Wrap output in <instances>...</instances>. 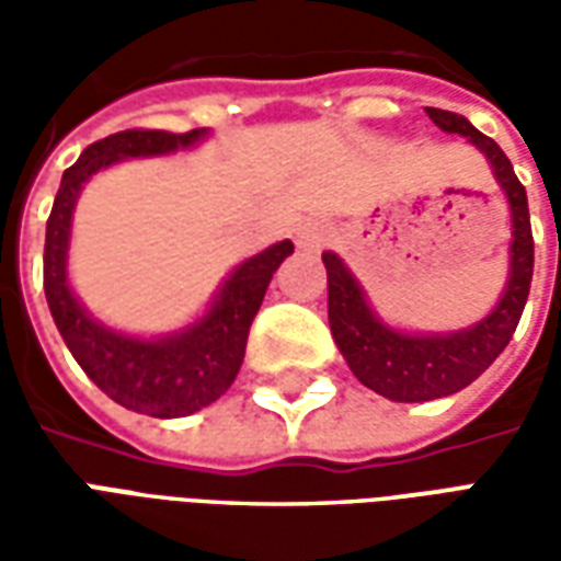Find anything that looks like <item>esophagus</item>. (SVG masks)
Here are the masks:
<instances>
[{
    "instance_id": "obj_1",
    "label": "esophagus",
    "mask_w": 561,
    "mask_h": 561,
    "mask_svg": "<svg viewBox=\"0 0 561 561\" xmlns=\"http://www.w3.org/2000/svg\"><path fill=\"white\" fill-rule=\"evenodd\" d=\"M330 237H333V228H330L324 219H309L297 231V243L304 245V249H321V245L328 243Z\"/></svg>"
}]
</instances>
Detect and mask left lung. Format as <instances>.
<instances>
[{
    "instance_id": "1",
    "label": "left lung",
    "mask_w": 561,
    "mask_h": 561,
    "mask_svg": "<svg viewBox=\"0 0 561 561\" xmlns=\"http://www.w3.org/2000/svg\"><path fill=\"white\" fill-rule=\"evenodd\" d=\"M435 126L447 135H462L490 159L495 180L505 188L514 213V243H511V279L505 297L481 324L450 333V336H409L385 328L366 306L364 291L345 270L340 257L324 252L328 267V316L333 340L352 373L366 388L393 402H426L450 397L469 388L486 366L493 364L514 336L529 297L535 270V240H531L529 201L514 173V164L493 138L481 135L466 116L442 107H426Z\"/></svg>"
}]
</instances>
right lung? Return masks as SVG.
Masks as SVG:
<instances>
[{"label":"right lung","mask_w":561,"mask_h":561,"mask_svg":"<svg viewBox=\"0 0 561 561\" xmlns=\"http://www.w3.org/2000/svg\"><path fill=\"white\" fill-rule=\"evenodd\" d=\"M204 128L183 135L161 128H126L83 149L56 192L44 237V294L56 328L75 354L80 369L119 405L149 417H183L201 412L231 388L245 354L249 328L267 294L273 273L294 252L291 240L270 245L233 270L216 304L195 328L159 342L131 340L95 324L66 282V249L71 231V209L80 185L92 173L131 156H159L192 147Z\"/></svg>","instance_id":"1"}]
</instances>
